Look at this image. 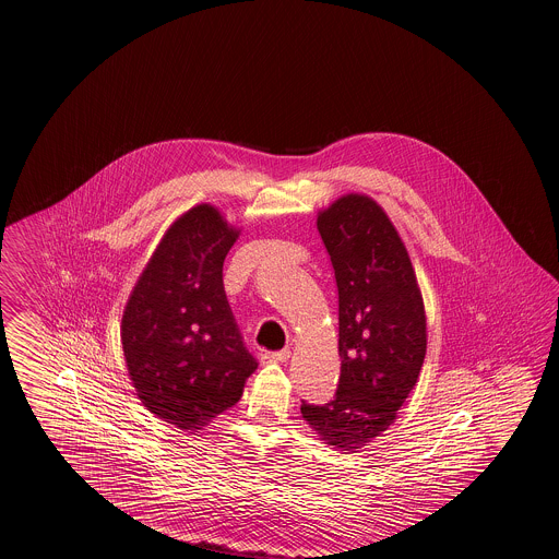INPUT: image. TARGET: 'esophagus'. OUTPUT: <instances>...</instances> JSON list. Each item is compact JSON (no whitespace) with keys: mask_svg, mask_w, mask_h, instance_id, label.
<instances>
[{"mask_svg":"<svg viewBox=\"0 0 559 559\" xmlns=\"http://www.w3.org/2000/svg\"><path fill=\"white\" fill-rule=\"evenodd\" d=\"M288 356H290V350L285 348V350H274V353H264L262 358L264 360H272V362H287Z\"/></svg>","mask_w":559,"mask_h":559,"instance_id":"1","label":"esophagus"}]
</instances>
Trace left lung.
<instances>
[{"mask_svg":"<svg viewBox=\"0 0 559 559\" xmlns=\"http://www.w3.org/2000/svg\"><path fill=\"white\" fill-rule=\"evenodd\" d=\"M338 288V388L334 400L301 402L307 424L338 451L385 432L426 355V316L406 246L379 204L342 197L318 217Z\"/></svg>","mask_w":559,"mask_h":559,"instance_id":"1","label":"left lung"}]
</instances>
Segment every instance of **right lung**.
<instances>
[{
    "label": "right lung",
    "instance_id": "right-lung-1",
    "mask_svg": "<svg viewBox=\"0 0 559 559\" xmlns=\"http://www.w3.org/2000/svg\"><path fill=\"white\" fill-rule=\"evenodd\" d=\"M236 237L211 204L190 209L159 241L122 316L139 400L182 430L236 406L258 367L223 288V260Z\"/></svg>",
    "mask_w": 559,
    "mask_h": 559
}]
</instances>
